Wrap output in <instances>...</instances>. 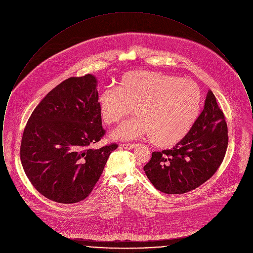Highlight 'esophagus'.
Instances as JSON below:
<instances>
[{"label":"esophagus","mask_w":253,"mask_h":253,"mask_svg":"<svg viewBox=\"0 0 253 253\" xmlns=\"http://www.w3.org/2000/svg\"><path fill=\"white\" fill-rule=\"evenodd\" d=\"M121 147L123 148V149H126V150H132V149L135 147V144H127V143H125V144H121Z\"/></svg>","instance_id":"34e87169"}]
</instances>
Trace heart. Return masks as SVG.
Returning <instances> with one entry per match:
<instances>
[{
    "label": "heart",
    "mask_w": 253,
    "mask_h": 253,
    "mask_svg": "<svg viewBox=\"0 0 253 253\" xmlns=\"http://www.w3.org/2000/svg\"><path fill=\"white\" fill-rule=\"evenodd\" d=\"M104 123H120L132 113L135 119L122 124L112 138L149 137L159 148L182 141L198 120L202 106L200 88L192 81L160 73L132 71L121 77L118 88L108 87L97 96Z\"/></svg>",
    "instance_id": "obj_1"
}]
</instances>
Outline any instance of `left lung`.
Masks as SVG:
<instances>
[{"instance_id": "obj_1", "label": "left lung", "mask_w": 253, "mask_h": 253, "mask_svg": "<svg viewBox=\"0 0 253 253\" xmlns=\"http://www.w3.org/2000/svg\"><path fill=\"white\" fill-rule=\"evenodd\" d=\"M228 126L216 98L208 92L204 109L189 134L170 150L154 152L144 166L147 177L162 193L180 194L209 180L228 148Z\"/></svg>"}]
</instances>
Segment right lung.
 <instances>
[{"instance_id":"add662e5","label":"right lung","mask_w":253,"mask_h":253,"mask_svg":"<svg viewBox=\"0 0 253 253\" xmlns=\"http://www.w3.org/2000/svg\"><path fill=\"white\" fill-rule=\"evenodd\" d=\"M96 77L69 78L39 103L24 128L20 157L26 176L52 201L85 199L117 144L92 149L104 134Z\"/></svg>"}]
</instances>
